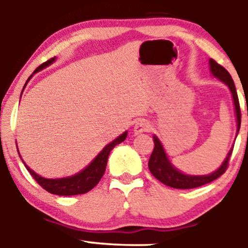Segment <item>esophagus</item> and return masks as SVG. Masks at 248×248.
<instances>
[{"mask_svg": "<svg viewBox=\"0 0 248 248\" xmlns=\"http://www.w3.org/2000/svg\"><path fill=\"white\" fill-rule=\"evenodd\" d=\"M150 128H152L150 122L144 120V119H142V120H139L138 122H136L135 126H134V134H135V135H138V134L148 132V130H150Z\"/></svg>", "mask_w": 248, "mask_h": 248, "instance_id": "1", "label": "esophagus"}]
</instances>
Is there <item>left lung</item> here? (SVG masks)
I'll return each instance as SVG.
<instances>
[{
	"instance_id": "left-lung-1",
	"label": "left lung",
	"mask_w": 248,
	"mask_h": 248,
	"mask_svg": "<svg viewBox=\"0 0 248 248\" xmlns=\"http://www.w3.org/2000/svg\"><path fill=\"white\" fill-rule=\"evenodd\" d=\"M210 65V72L211 75L220 80L223 84L229 87L230 92L232 94L233 105H234V113H235V120H237V133H235V139H237L239 129H240V122H241V114H240V107H239V100L237 90H235L234 82H233L232 77L230 73L224 69L223 66L217 64L213 59L209 61ZM154 139V150L150 156L149 162H148V167H149L150 172L155 178L162 182L166 186L173 187V189H193V187H198L204 186V184L211 183L212 181L217 179L219 176H221L226 170L227 164H229V160L231 157V154L233 150V146L230 152L227 153L226 157L220 164V167L217 170L207 175H189V173L182 172L181 170L177 169L168 157V154L166 153L163 144L160 141V139L156 135L153 136ZM235 141V140H234Z\"/></svg>"
}]
</instances>
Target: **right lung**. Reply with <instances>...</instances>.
I'll use <instances>...</instances> for the list:
<instances>
[{
    "instance_id": "right-lung-1",
    "label": "right lung",
    "mask_w": 248,
    "mask_h": 248,
    "mask_svg": "<svg viewBox=\"0 0 248 248\" xmlns=\"http://www.w3.org/2000/svg\"><path fill=\"white\" fill-rule=\"evenodd\" d=\"M56 57L55 58H51L50 61L43 62L41 66H38L37 69L33 71V73L29 77L27 82H25L23 90L27 86V84L29 82V80L32 78L33 75L39 71H42L45 67H47L49 65L53 64L56 62ZM23 93V91H22ZM21 93V96H22ZM127 130L124 133H122L120 136L113 140L112 142L105 146L104 149L101 150L98 155L95 156V158L91 162L90 164L86 168L80 170L79 172L75 173L72 176H67V177H62V178H45L39 176L38 173H36L32 169H30V167H28L25 164V162L22 160V156L19 155V150L18 147H17V152H18L19 157H21L22 162L25 166V168L28 169V171L30 172V175L32 176L33 178L36 179L37 183L41 186L43 189L46 190L47 192L53 193V195H58V196H75V195H81V193H86L92 190L96 184L99 183L102 176H104L105 170H106V166H107V161H108V156H109L110 152L115 146L120 144L121 142H124L127 138Z\"/></svg>"
}]
</instances>
